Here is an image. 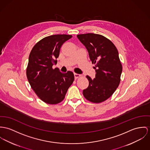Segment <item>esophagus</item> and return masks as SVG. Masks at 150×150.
Returning <instances> with one entry per match:
<instances>
[{
  "label": "esophagus",
  "mask_w": 150,
  "mask_h": 150,
  "mask_svg": "<svg viewBox=\"0 0 150 150\" xmlns=\"http://www.w3.org/2000/svg\"><path fill=\"white\" fill-rule=\"evenodd\" d=\"M74 77H75V79H78V78L81 77V75L78 74H76V73H74Z\"/></svg>",
  "instance_id": "1"
}]
</instances>
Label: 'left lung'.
<instances>
[{"label": "left lung", "instance_id": "left-lung-1", "mask_svg": "<svg viewBox=\"0 0 150 150\" xmlns=\"http://www.w3.org/2000/svg\"><path fill=\"white\" fill-rule=\"evenodd\" d=\"M77 37L87 48L96 71L93 79L86 76L89 85L83 94L91 102H103L115 91L120 81L122 66L117 50L111 40L101 35L88 33Z\"/></svg>", "mask_w": 150, "mask_h": 150}]
</instances>
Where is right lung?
Instances as JSON below:
<instances>
[{"instance_id":"add662e5","label":"right lung","mask_w":150,"mask_h":150,"mask_svg":"<svg viewBox=\"0 0 150 150\" xmlns=\"http://www.w3.org/2000/svg\"><path fill=\"white\" fill-rule=\"evenodd\" d=\"M70 35H52L39 41L33 48L28 59L26 75L37 96L44 102H61L74 81L72 72H61L52 66L57 63L60 49L72 38Z\"/></svg>"}]
</instances>
